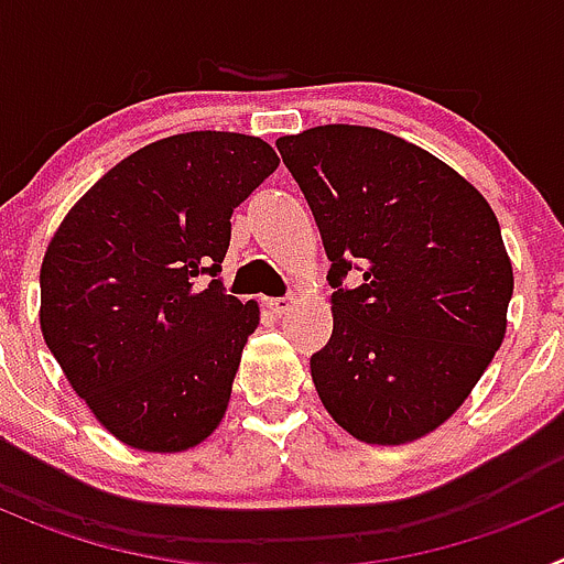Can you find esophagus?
<instances>
[{
	"label": "esophagus",
	"instance_id": "obj_1",
	"mask_svg": "<svg viewBox=\"0 0 564 564\" xmlns=\"http://www.w3.org/2000/svg\"><path fill=\"white\" fill-rule=\"evenodd\" d=\"M291 299H268V311L273 313V316H285L288 311H291Z\"/></svg>",
	"mask_w": 564,
	"mask_h": 564
}]
</instances>
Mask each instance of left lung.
Wrapping results in <instances>:
<instances>
[{
  "mask_svg": "<svg viewBox=\"0 0 564 564\" xmlns=\"http://www.w3.org/2000/svg\"><path fill=\"white\" fill-rule=\"evenodd\" d=\"M276 147L333 262V336L311 358L318 398L356 441H421L506 338L514 271L500 223L463 174L381 129L327 123ZM352 264L362 285L344 292Z\"/></svg>",
  "mask_w": 564,
  "mask_h": 564,
  "instance_id": "1",
  "label": "left lung"
}]
</instances>
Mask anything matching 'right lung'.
Masks as SVG:
<instances>
[{
    "label": "right lung",
    "mask_w": 564,
    "mask_h": 564,
    "mask_svg": "<svg viewBox=\"0 0 564 564\" xmlns=\"http://www.w3.org/2000/svg\"><path fill=\"white\" fill-rule=\"evenodd\" d=\"M276 166L253 134H172L109 169L50 239L44 344L132 449H194L226 417L259 305L208 276L226 259L234 208Z\"/></svg>",
    "instance_id": "right-lung-1"
}]
</instances>
